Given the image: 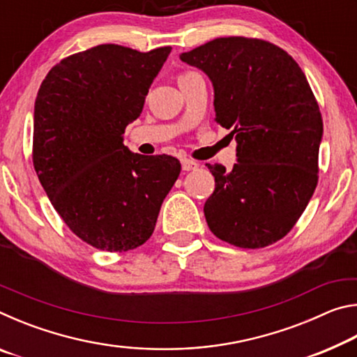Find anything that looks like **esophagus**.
<instances>
[{
    "instance_id": "obj_1",
    "label": "esophagus",
    "mask_w": 357,
    "mask_h": 357,
    "mask_svg": "<svg viewBox=\"0 0 357 357\" xmlns=\"http://www.w3.org/2000/svg\"><path fill=\"white\" fill-rule=\"evenodd\" d=\"M181 164H183V170L184 172H192V170H197L198 168V164L195 160H190V159H183V162H181Z\"/></svg>"
}]
</instances>
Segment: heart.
<instances>
[{
	"instance_id": "heart-1",
	"label": "heart",
	"mask_w": 357,
	"mask_h": 357,
	"mask_svg": "<svg viewBox=\"0 0 357 357\" xmlns=\"http://www.w3.org/2000/svg\"><path fill=\"white\" fill-rule=\"evenodd\" d=\"M190 74H193V72H184V74H183V75H181L179 78H184V77H187V75H190Z\"/></svg>"
}]
</instances>
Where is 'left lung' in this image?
I'll list each match as a JSON object with an SVG mask.
<instances>
[{
	"instance_id": "obj_1",
	"label": "left lung",
	"mask_w": 357,
	"mask_h": 357,
	"mask_svg": "<svg viewBox=\"0 0 357 357\" xmlns=\"http://www.w3.org/2000/svg\"><path fill=\"white\" fill-rule=\"evenodd\" d=\"M179 58L213 82L215 123L238 143L233 170L206 164L215 179L203 209L209 229L243 249L277 243L318 183L323 118L304 72L280 47L241 36Z\"/></svg>"
}]
</instances>
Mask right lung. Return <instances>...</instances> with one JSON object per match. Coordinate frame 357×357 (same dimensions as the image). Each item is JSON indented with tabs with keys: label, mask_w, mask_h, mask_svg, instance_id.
<instances>
[{
	"label": "right lung",
	"mask_w": 357,
	"mask_h": 357,
	"mask_svg": "<svg viewBox=\"0 0 357 357\" xmlns=\"http://www.w3.org/2000/svg\"><path fill=\"white\" fill-rule=\"evenodd\" d=\"M170 52L98 45L53 66L39 88L34 170L70 231L96 249L146 243L181 173L176 157L142 155L123 142Z\"/></svg>",
	"instance_id": "obj_1"
}]
</instances>
